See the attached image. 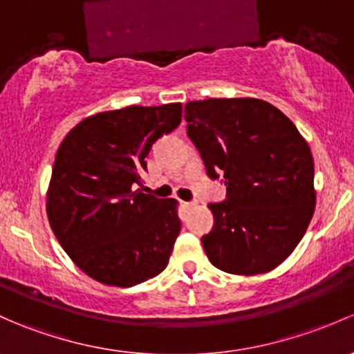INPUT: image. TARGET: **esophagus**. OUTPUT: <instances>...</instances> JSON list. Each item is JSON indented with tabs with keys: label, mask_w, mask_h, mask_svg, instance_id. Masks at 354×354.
I'll use <instances>...</instances> for the list:
<instances>
[{
	"label": "esophagus",
	"mask_w": 354,
	"mask_h": 354,
	"mask_svg": "<svg viewBox=\"0 0 354 354\" xmlns=\"http://www.w3.org/2000/svg\"><path fill=\"white\" fill-rule=\"evenodd\" d=\"M181 205H183V208H192L196 205V202H181Z\"/></svg>",
	"instance_id": "1"
}]
</instances>
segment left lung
I'll return each instance as SVG.
<instances>
[{
    "label": "left lung",
    "mask_w": 354,
    "mask_h": 354,
    "mask_svg": "<svg viewBox=\"0 0 354 354\" xmlns=\"http://www.w3.org/2000/svg\"><path fill=\"white\" fill-rule=\"evenodd\" d=\"M188 137L227 200L210 203L207 258L230 274H259L285 261L315 210L314 158L277 106L258 98H208L185 105Z\"/></svg>",
    "instance_id": "left-lung-1"
}]
</instances>
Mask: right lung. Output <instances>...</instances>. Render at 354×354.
<instances>
[{
	"instance_id": "obj_1",
	"label": "right lung",
	"mask_w": 354,
	"mask_h": 354,
	"mask_svg": "<svg viewBox=\"0 0 354 354\" xmlns=\"http://www.w3.org/2000/svg\"><path fill=\"white\" fill-rule=\"evenodd\" d=\"M181 103L125 106L84 118L61 142L47 217L61 248L93 280L133 286L167 266L181 222L174 198L142 189L152 144L181 122Z\"/></svg>"
}]
</instances>
